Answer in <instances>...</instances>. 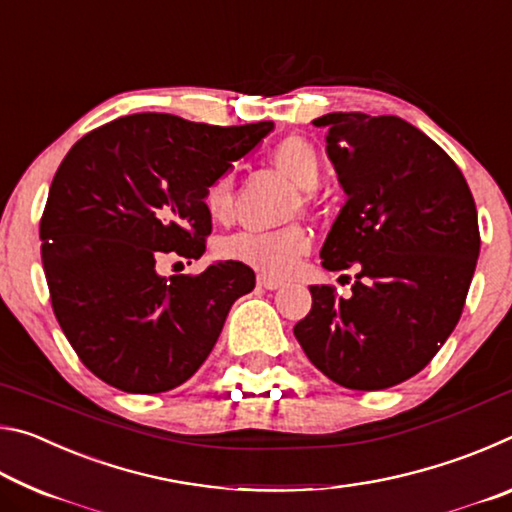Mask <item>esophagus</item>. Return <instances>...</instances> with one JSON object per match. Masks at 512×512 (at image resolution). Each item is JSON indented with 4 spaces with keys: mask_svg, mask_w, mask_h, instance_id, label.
<instances>
[{
    "mask_svg": "<svg viewBox=\"0 0 512 512\" xmlns=\"http://www.w3.org/2000/svg\"><path fill=\"white\" fill-rule=\"evenodd\" d=\"M257 284H259V287H262V289H268V291H275V289L284 287L282 280H275V277H268V275H259V277H257Z\"/></svg>",
    "mask_w": 512,
    "mask_h": 512,
    "instance_id": "esophagus-1",
    "label": "esophagus"
}]
</instances>
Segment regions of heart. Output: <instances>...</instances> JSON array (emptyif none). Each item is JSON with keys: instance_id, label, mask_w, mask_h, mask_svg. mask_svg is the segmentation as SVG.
I'll return each mask as SVG.
<instances>
[{"instance_id": "1", "label": "heart", "mask_w": 512, "mask_h": 512, "mask_svg": "<svg viewBox=\"0 0 512 512\" xmlns=\"http://www.w3.org/2000/svg\"><path fill=\"white\" fill-rule=\"evenodd\" d=\"M277 171H282L302 192H314L323 180V162L302 137H287L271 153ZM203 207L207 216L216 223L230 221L232 216V176H216L203 192ZM309 250V235L302 228H284L273 232H237L225 237L216 246L223 259L248 264L264 273H284L296 264V259Z\"/></svg>"}]
</instances>
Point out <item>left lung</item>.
<instances>
[{
  "mask_svg": "<svg viewBox=\"0 0 512 512\" xmlns=\"http://www.w3.org/2000/svg\"><path fill=\"white\" fill-rule=\"evenodd\" d=\"M345 205L320 250L323 268H354L352 296L309 287L293 327L314 366L352 391L402 384L427 366L461 318L481 237L461 169L409 121L329 112Z\"/></svg>",
  "mask_w": 512,
  "mask_h": 512,
  "instance_id": "left-lung-1",
  "label": "left lung"
}]
</instances>
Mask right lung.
I'll list each match as a JSON object with an SVG mask.
<instances>
[{
	"label": "right lung",
	"mask_w": 512,
	"mask_h": 512,
	"mask_svg": "<svg viewBox=\"0 0 512 512\" xmlns=\"http://www.w3.org/2000/svg\"><path fill=\"white\" fill-rule=\"evenodd\" d=\"M271 131L273 121L140 112L81 137L60 162L40 221L42 266L58 325L106 384L144 395L180 386L253 291L255 273L232 259L194 277H164L158 262L205 253V187Z\"/></svg>",
	"instance_id": "1"
}]
</instances>
